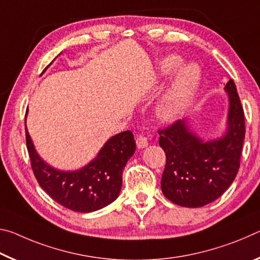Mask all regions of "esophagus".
I'll use <instances>...</instances> for the list:
<instances>
[{
    "label": "esophagus",
    "mask_w": 260,
    "mask_h": 260,
    "mask_svg": "<svg viewBox=\"0 0 260 260\" xmlns=\"http://www.w3.org/2000/svg\"><path fill=\"white\" fill-rule=\"evenodd\" d=\"M136 144H137V147L138 148H145L148 145V142H147V138L145 136H138L137 139H136Z\"/></svg>",
    "instance_id": "34e87169"
}]
</instances>
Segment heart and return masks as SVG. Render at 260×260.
Wrapping results in <instances>:
<instances>
[{
    "instance_id": "1",
    "label": "heart",
    "mask_w": 260,
    "mask_h": 260,
    "mask_svg": "<svg viewBox=\"0 0 260 260\" xmlns=\"http://www.w3.org/2000/svg\"><path fill=\"white\" fill-rule=\"evenodd\" d=\"M182 63L181 57L172 55L161 62V71L169 74L176 70ZM199 80H201V70L197 66L188 64L182 67L159 102L158 113L160 117L166 121H170L180 116L188 107L194 92L197 91Z\"/></svg>"
}]
</instances>
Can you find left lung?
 Returning <instances> with one entry per match:
<instances>
[{
  "label": "left lung",
  "mask_w": 260,
  "mask_h": 260,
  "mask_svg": "<svg viewBox=\"0 0 260 260\" xmlns=\"http://www.w3.org/2000/svg\"><path fill=\"white\" fill-rule=\"evenodd\" d=\"M224 90L229 112L222 138L203 142L184 120L158 131L159 145L166 153L161 190L176 205L205 206L218 199L237 175L245 137L244 112L233 79Z\"/></svg>",
  "instance_id": "obj_1"
}]
</instances>
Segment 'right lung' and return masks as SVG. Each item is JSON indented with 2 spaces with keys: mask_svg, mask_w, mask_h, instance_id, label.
Instances as JSON below:
<instances>
[{
  "mask_svg": "<svg viewBox=\"0 0 260 260\" xmlns=\"http://www.w3.org/2000/svg\"><path fill=\"white\" fill-rule=\"evenodd\" d=\"M31 167L38 183L55 202L80 213L98 211L118 197L122 173L136 151L131 131L110 138L96 158L76 172H62L47 165L38 154L25 126Z\"/></svg>",
  "mask_w": 260,
  "mask_h": 260,
  "instance_id": "1",
  "label": "right lung"
}]
</instances>
